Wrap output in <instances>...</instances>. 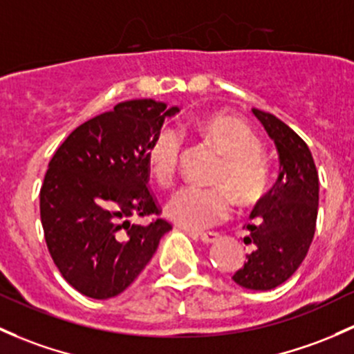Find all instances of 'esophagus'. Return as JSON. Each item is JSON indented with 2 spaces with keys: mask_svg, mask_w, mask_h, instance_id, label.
Masks as SVG:
<instances>
[{
  "mask_svg": "<svg viewBox=\"0 0 354 354\" xmlns=\"http://www.w3.org/2000/svg\"><path fill=\"white\" fill-rule=\"evenodd\" d=\"M192 236L195 237V239H200L202 243L212 244V243H215L218 237H221V234H217V232H193Z\"/></svg>",
  "mask_w": 354,
  "mask_h": 354,
  "instance_id": "1",
  "label": "esophagus"
}]
</instances>
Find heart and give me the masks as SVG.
<instances>
[{
  "label": "heart",
  "mask_w": 354,
  "mask_h": 354,
  "mask_svg": "<svg viewBox=\"0 0 354 354\" xmlns=\"http://www.w3.org/2000/svg\"><path fill=\"white\" fill-rule=\"evenodd\" d=\"M203 140L222 154L214 171V188L185 187L166 203L171 221L187 229H205L225 221L232 210V196L241 207H252L265 198L270 166L259 151V140L244 122L227 113H212L193 122ZM183 151V136L173 125L156 132L147 147V161L161 187L174 181Z\"/></svg>",
  "instance_id": "1"
}]
</instances>
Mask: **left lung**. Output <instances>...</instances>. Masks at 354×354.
Returning a JSON list of instances; mask_svg holds the SVG:
<instances>
[{
	"label": "left lung",
	"instance_id": "left-lung-1",
	"mask_svg": "<svg viewBox=\"0 0 354 354\" xmlns=\"http://www.w3.org/2000/svg\"><path fill=\"white\" fill-rule=\"evenodd\" d=\"M280 156L277 183L256 203L244 243L251 245L232 280L249 290H271L288 280L307 256L315 234L319 174L310 149L285 122L252 109Z\"/></svg>",
	"mask_w": 354,
	"mask_h": 354
}]
</instances>
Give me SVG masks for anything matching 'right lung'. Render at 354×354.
Segmentation results:
<instances>
[{
	"label": "right lung",
	"mask_w": 354,
	"mask_h": 354,
	"mask_svg": "<svg viewBox=\"0 0 354 354\" xmlns=\"http://www.w3.org/2000/svg\"><path fill=\"white\" fill-rule=\"evenodd\" d=\"M176 111L151 98L117 103L74 129L52 156L40 188L44 237L62 278L83 295L124 292L171 229L149 188L147 147ZM132 214L155 218L136 226Z\"/></svg>",
	"instance_id": "right-lung-1"
}]
</instances>
